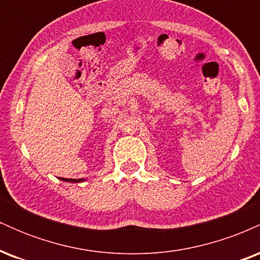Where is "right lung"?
Listing matches in <instances>:
<instances>
[{"mask_svg": "<svg viewBox=\"0 0 260 260\" xmlns=\"http://www.w3.org/2000/svg\"><path fill=\"white\" fill-rule=\"evenodd\" d=\"M59 180L64 181V182H70V183H79V182L84 181V178H79V180H76V178H61V177H59Z\"/></svg>", "mask_w": 260, "mask_h": 260, "instance_id": "obj_1", "label": "right lung"}]
</instances>
